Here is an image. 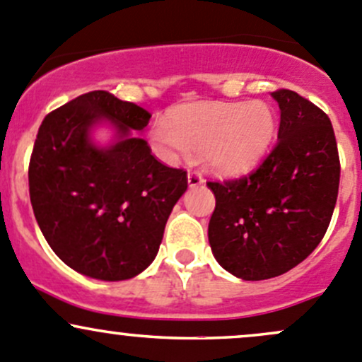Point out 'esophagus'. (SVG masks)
I'll return each mask as SVG.
<instances>
[{
  "instance_id": "obj_1",
  "label": "esophagus",
  "mask_w": 362,
  "mask_h": 362,
  "mask_svg": "<svg viewBox=\"0 0 362 362\" xmlns=\"http://www.w3.org/2000/svg\"><path fill=\"white\" fill-rule=\"evenodd\" d=\"M203 177L198 173V171H189L187 173V184L189 187H198V185H203Z\"/></svg>"
}]
</instances>
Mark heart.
<instances>
[{"label":"heart","mask_w":362,"mask_h":362,"mask_svg":"<svg viewBox=\"0 0 362 362\" xmlns=\"http://www.w3.org/2000/svg\"><path fill=\"white\" fill-rule=\"evenodd\" d=\"M275 127V113L262 101L189 103L170 112L166 126L152 131L151 144L163 159L196 152L211 171L233 177L262 159Z\"/></svg>","instance_id":"heart-1"}]
</instances>
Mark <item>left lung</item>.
I'll return each instance as SVG.
<instances>
[{
    "mask_svg": "<svg viewBox=\"0 0 362 362\" xmlns=\"http://www.w3.org/2000/svg\"><path fill=\"white\" fill-rule=\"evenodd\" d=\"M279 141L261 166L236 180L208 182L215 210L208 242L218 264L242 280H266L305 261L324 238L339 185L329 117L298 93H272Z\"/></svg>",
    "mask_w": 362,
    "mask_h": 362,
    "instance_id": "obj_1",
    "label": "left lung"
}]
</instances>
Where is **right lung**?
<instances>
[{"mask_svg": "<svg viewBox=\"0 0 362 362\" xmlns=\"http://www.w3.org/2000/svg\"><path fill=\"white\" fill-rule=\"evenodd\" d=\"M151 113L107 90L68 101L43 119L29 160V198L50 249L90 279L136 276L158 255L164 226L187 191L184 170L152 156ZM116 133L98 146L92 131Z\"/></svg>", "mask_w": 362, "mask_h": 362, "instance_id": "obj_1", "label": "right lung"}]
</instances>
